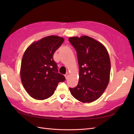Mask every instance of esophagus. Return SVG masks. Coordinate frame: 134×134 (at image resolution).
<instances>
[{
    "mask_svg": "<svg viewBox=\"0 0 134 134\" xmlns=\"http://www.w3.org/2000/svg\"><path fill=\"white\" fill-rule=\"evenodd\" d=\"M69 76V72H67V73L65 75V77L66 79H67L68 78Z\"/></svg>",
    "mask_w": 134,
    "mask_h": 134,
    "instance_id": "1",
    "label": "esophagus"
}]
</instances>
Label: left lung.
I'll list each match as a JSON object with an SVG mask.
<instances>
[{
    "label": "left lung",
    "instance_id": "obj_1",
    "mask_svg": "<svg viewBox=\"0 0 134 134\" xmlns=\"http://www.w3.org/2000/svg\"><path fill=\"white\" fill-rule=\"evenodd\" d=\"M76 51L79 64V82L69 88L72 96L83 103L98 99L106 90L109 80L111 62L106 48L88 36L69 38Z\"/></svg>",
    "mask_w": 134,
    "mask_h": 134
}]
</instances>
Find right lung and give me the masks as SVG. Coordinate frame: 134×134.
<instances>
[{"instance_id": "obj_1", "label": "right lung", "mask_w": 134, "mask_h": 134, "mask_svg": "<svg viewBox=\"0 0 134 134\" xmlns=\"http://www.w3.org/2000/svg\"><path fill=\"white\" fill-rule=\"evenodd\" d=\"M64 41L60 36H47L32 43L24 53L20 75L23 87L34 99L49 98L58 83L65 80L58 72L57 64L53 60L54 52Z\"/></svg>"}]
</instances>
